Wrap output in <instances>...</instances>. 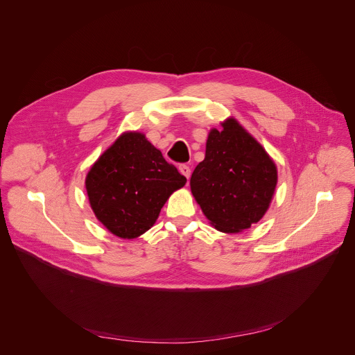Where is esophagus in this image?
Returning <instances> with one entry per match:
<instances>
[{"label":"esophagus","instance_id":"34e87169","mask_svg":"<svg viewBox=\"0 0 355 355\" xmlns=\"http://www.w3.org/2000/svg\"><path fill=\"white\" fill-rule=\"evenodd\" d=\"M178 170H180V173L188 180L189 177H191V168L188 167V166H185V164H181L180 167H178Z\"/></svg>","mask_w":355,"mask_h":355}]
</instances>
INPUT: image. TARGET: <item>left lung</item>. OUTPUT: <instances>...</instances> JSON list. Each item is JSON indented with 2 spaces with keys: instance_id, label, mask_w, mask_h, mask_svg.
I'll return each instance as SVG.
<instances>
[{
  "instance_id": "left-lung-1",
  "label": "left lung",
  "mask_w": 355,
  "mask_h": 355,
  "mask_svg": "<svg viewBox=\"0 0 355 355\" xmlns=\"http://www.w3.org/2000/svg\"><path fill=\"white\" fill-rule=\"evenodd\" d=\"M211 129L205 159L191 175V192L209 223L240 233L261 220L270 208L278 171L266 148L234 118Z\"/></svg>"
}]
</instances>
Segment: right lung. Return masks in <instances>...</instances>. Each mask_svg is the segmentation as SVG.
Returning a JSON list of instances; mask_svg holds the SVG:
<instances>
[{
	"label": "right lung",
	"instance_id": "obj_1",
	"mask_svg": "<svg viewBox=\"0 0 355 355\" xmlns=\"http://www.w3.org/2000/svg\"><path fill=\"white\" fill-rule=\"evenodd\" d=\"M185 182L144 133L133 130L123 132L91 166L85 189L95 218L130 240L156 223L170 195Z\"/></svg>",
	"mask_w": 355,
	"mask_h": 355
}]
</instances>
